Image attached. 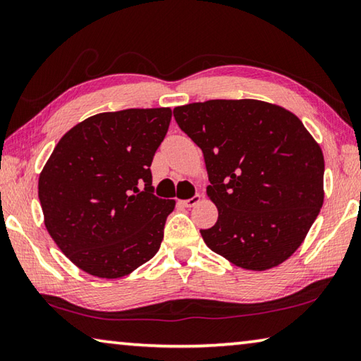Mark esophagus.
Here are the masks:
<instances>
[{
    "label": "esophagus",
    "instance_id": "obj_1",
    "mask_svg": "<svg viewBox=\"0 0 361 361\" xmlns=\"http://www.w3.org/2000/svg\"><path fill=\"white\" fill-rule=\"evenodd\" d=\"M200 202V194H194L191 199H186V200H181V204L185 207H194Z\"/></svg>",
    "mask_w": 361,
    "mask_h": 361
}]
</instances>
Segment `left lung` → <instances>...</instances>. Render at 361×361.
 Returning <instances> with one entry per match:
<instances>
[{"instance_id":"obj_1","label":"left lung","mask_w":361,"mask_h":361,"mask_svg":"<svg viewBox=\"0 0 361 361\" xmlns=\"http://www.w3.org/2000/svg\"><path fill=\"white\" fill-rule=\"evenodd\" d=\"M204 152L218 221L200 229L232 264L266 271L301 245L323 205L325 161L295 114L259 100H209L173 109Z\"/></svg>"}]
</instances>
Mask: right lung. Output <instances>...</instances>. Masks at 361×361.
<instances>
[{"mask_svg":"<svg viewBox=\"0 0 361 361\" xmlns=\"http://www.w3.org/2000/svg\"><path fill=\"white\" fill-rule=\"evenodd\" d=\"M170 119V108L90 116L60 138L42 169L46 229L90 276L124 277L161 247L175 200L154 195L149 167Z\"/></svg>","mask_w":361,"mask_h":361,"instance_id":"right-lung-1","label":"right lung"}]
</instances>
